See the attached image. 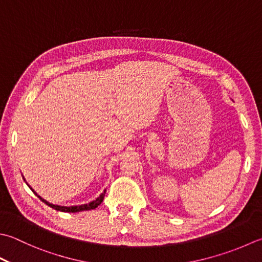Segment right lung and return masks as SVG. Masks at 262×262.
Returning <instances> with one entry per match:
<instances>
[{"instance_id":"obj_1","label":"right lung","mask_w":262,"mask_h":262,"mask_svg":"<svg viewBox=\"0 0 262 262\" xmlns=\"http://www.w3.org/2000/svg\"><path fill=\"white\" fill-rule=\"evenodd\" d=\"M23 178H24V181L26 182V179H25L24 176H23ZM26 184H27V185H28L27 182H26ZM28 187H29L30 189H32V191L36 194V196H37V198L40 200V201L44 202L45 204H48L49 207H51L52 209L56 210V211H61V212H79V211H87V210H93V209L99 207L100 204L102 203V201H103L104 195H105V192H106V189H104L103 193L100 194V196H97L95 200H93V201H91L90 203L80 204V206H70V207H66V206H58V204H53V203L48 202V201H46V200H44L42 196H39L38 194L36 193V192L34 191V189H33L32 187H30L29 185H28Z\"/></svg>"}]
</instances>
